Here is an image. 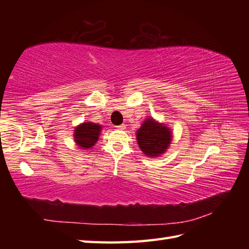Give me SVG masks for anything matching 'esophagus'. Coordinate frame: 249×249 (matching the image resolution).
<instances>
[{
  "label": "esophagus",
  "instance_id": "obj_1",
  "mask_svg": "<svg viewBox=\"0 0 249 249\" xmlns=\"http://www.w3.org/2000/svg\"><path fill=\"white\" fill-rule=\"evenodd\" d=\"M116 127H118L119 129H125L126 128V125L125 124H121L119 126H116Z\"/></svg>",
  "mask_w": 249,
  "mask_h": 249
}]
</instances>
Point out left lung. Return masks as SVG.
I'll return each instance as SVG.
<instances>
[{"label": "left lung", "instance_id": "left-lung-1", "mask_svg": "<svg viewBox=\"0 0 249 249\" xmlns=\"http://www.w3.org/2000/svg\"><path fill=\"white\" fill-rule=\"evenodd\" d=\"M171 130L166 125L147 118L137 130V142L141 151L149 157H157L166 152L171 143Z\"/></svg>", "mask_w": 249, "mask_h": 249}]
</instances>
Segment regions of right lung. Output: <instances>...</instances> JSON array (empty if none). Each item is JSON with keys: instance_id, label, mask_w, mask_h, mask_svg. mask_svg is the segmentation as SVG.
Wrapping results in <instances>:
<instances>
[{"instance_id": "right-lung-1", "label": "right lung", "mask_w": 249, "mask_h": 249, "mask_svg": "<svg viewBox=\"0 0 249 249\" xmlns=\"http://www.w3.org/2000/svg\"><path fill=\"white\" fill-rule=\"evenodd\" d=\"M100 130H102L100 125L91 122H84L75 128L73 138L81 150H89L98 141Z\"/></svg>"}]
</instances>
